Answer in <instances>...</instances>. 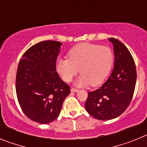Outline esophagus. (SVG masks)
Returning <instances> with one entry per match:
<instances>
[{
    "label": "esophagus",
    "instance_id": "obj_1",
    "mask_svg": "<svg viewBox=\"0 0 147 147\" xmlns=\"http://www.w3.org/2000/svg\"><path fill=\"white\" fill-rule=\"evenodd\" d=\"M71 92H77L78 90H79L77 89V88H72L71 89Z\"/></svg>",
    "mask_w": 147,
    "mask_h": 147
}]
</instances>
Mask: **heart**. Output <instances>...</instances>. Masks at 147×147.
Masks as SVG:
<instances>
[{
    "label": "heart",
    "mask_w": 147,
    "mask_h": 147,
    "mask_svg": "<svg viewBox=\"0 0 147 147\" xmlns=\"http://www.w3.org/2000/svg\"><path fill=\"white\" fill-rule=\"evenodd\" d=\"M68 58L57 59L56 68L65 82H69L79 71L82 74L75 84L77 86H96L107 78L113 67L114 55L108 46L82 43L69 51Z\"/></svg>",
    "instance_id": "b5f03b06"
}]
</instances>
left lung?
I'll return each instance as SVG.
<instances>
[{
  "mask_svg": "<svg viewBox=\"0 0 147 147\" xmlns=\"http://www.w3.org/2000/svg\"><path fill=\"white\" fill-rule=\"evenodd\" d=\"M113 42L115 65L108 80L94 91L88 92L85 108L98 120L115 119L130 104L136 88V67L133 57L124 44L115 38Z\"/></svg>",
  "mask_w": 147,
  "mask_h": 147,
  "instance_id": "8db88e82",
  "label": "left lung"
}]
</instances>
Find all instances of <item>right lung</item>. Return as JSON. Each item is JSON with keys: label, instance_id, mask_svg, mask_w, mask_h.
<instances>
[{"label": "right lung", "instance_id": "add662e5", "mask_svg": "<svg viewBox=\"0 0 147 147\" xmlns=\"http://www.w3.org/2000/svg\"><path fill=\"white\" fill-rule=\"evenodd\" d=\"M60 42L45 40L22 56L16 75V94L21 110L31 120L46 124L59 116L70 86L56 71Z\"/></svg>", "mask_w": 147, "mask_h": 147}]
</instances>
